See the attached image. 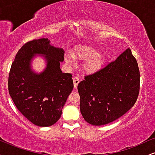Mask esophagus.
<instances>
[{
  "label": "esophagus",
  "mask_w": 155,
  "mask_h": 155,
  "mask_svg": "<svg viewBox=\"0 0 155 155\" xmlns=\"http://www.w3.org/2000/svg\"><path fill=\"white\" fill-rule=\"evenodd\" d=\"M73 81H74V89H76L77 88V86L78 84H79V79L78 77H75L73 78Z\"/></svg>",
  "instance_id": "obj_1"
}]
</instances>
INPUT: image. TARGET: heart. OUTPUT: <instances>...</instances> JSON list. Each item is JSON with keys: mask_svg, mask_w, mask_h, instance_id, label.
<instances>
[{"mask_svg": "<svg viewBox=\"0 0 155 155\" xmlns=\"http://www.w3.org/2000/svg\"><path fill=\"white\" fill-rule=\"evenodd\" d=\"M101 51L97 49L91 47H80L74 51V56L76 58H81V59H88L90 60L85 64L84 68L86 70L94 71L100 67L102 63L101 58ZM65 59L70 64H74V60L71 57L66 56Z\"/></svg>", "mask_w": 155, "mask_h": 155, "instance_id": "b5f03b06", "label": "heart"}]
</instances>
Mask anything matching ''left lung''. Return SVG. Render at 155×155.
I'll list each match as a JSON object with an SVG mask.
<instances>
[{"instance_id":"8db88e82","label":"left lung","mask_w":155,"mask_h":155,"mask_svg":"<svg viewBox=\"0 0 155 155\" xmlns=\"http://www.w3.org/2000/svg\"><path fill=\"white\" fill-rule=\"evenodd\" d=\"M139 90L138 63L127 48L114 61L85 76L79 82L80 111L88 123H110L134 106Z\"/></svg>"}]
</instances>
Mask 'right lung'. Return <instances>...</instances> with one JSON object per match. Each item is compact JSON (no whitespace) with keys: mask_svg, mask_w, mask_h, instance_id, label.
I'll return each instance as SVG.
<instances>
[{"mask_svg":"<svg viewBox=\"0 0 155 155\" xmlns=\"http://www.w3.org/2000/svg\"><path fill=\"white\" fill-rule=\"evenodd\" d=\"M49 43L48 38H40L25 44L8 74V92L16 107L40 127L51 126L59 120L74 88L71 74L63 73L60 68L65 51ZM37 54L45 55L48 60L47 68L39 74L30 69L31 58Z\"/></svg>","mask_w":155,"mask_h":155,"instance_id":"right-lung-1","label":"right lung"}]
</instances>
